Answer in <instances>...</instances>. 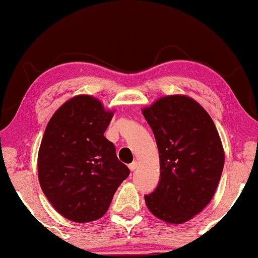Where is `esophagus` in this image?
Instances as JSON below:
<instances>
[{
	"label": "esophagus",
	"mask_w": 258,
	"mask_h": 258,
	"mask_svg": "<svg viewBox=\"0 0 258 258\" xmlns=\"http://www.w3.org/2000/svg\"><path fill=\"white\" fill-rule=\"evenodd\" d=\"M138 166H139V164H138L137 161H134V162H132V163L130 164L128 168H130V170H131V171H134V170H137Z\"/></svg>",
	"instance_id": "esophagus-1"
}]
</instances>
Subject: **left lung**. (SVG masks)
<instances>
[{
	"label": "left lung",
	"instance_id": "1",
	"mask_svg": "<svg viewBox=\"0 0 258 258\" xmlns=\"http://www.w3.org/2000/svg\"><path fill=\"white\" fill-rule=\"evenodd\" d=\"M142 114L155 137L160 180L145 195L148 210L169 224H183L211 202L225 154L212 118L186 96H167Z\"/></svg>",
	"mask_w": 258,
	"mask_h": 258
}]
</instances>
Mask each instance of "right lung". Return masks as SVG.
I'll return each mask as SVG.
<instances>
[{"instance_id":"add662e5","label":"right lung","mask_w":258,"mask_h":258,"mask_svg":"<svg viewBox=\"0 0 258 258\" xmlns=\"http://www.w3.org/2000/svg\"><path fill=\"white\" fill-rule=\"evenodd\" d=\"M113 113L91 96L73 97L49 119L38 154L41 190L62 217L97 220L130 169L104 137Z\"/></svg>"}]
</instances>
